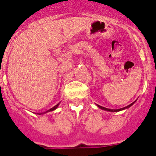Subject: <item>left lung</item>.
Segmentation results:
<instances>
[{
  "label": "left lung",
  "instance_id": "left-lung-1",
  "mask_svg": "<svg viewBox=\"0 0 156 156\" xmlns=\"http://www.w3.org/2000/svg\"><path fill=\"white\" fill-rule=\"evenodd\" d=\"M135 102V101H134ZM134 102H133V103H131L130 105H127V107H125V108H120V109H117V110H111V109H108V108H104V107H101V106H100V105H98V107H99V108H101V109H102V110H105V111H111V112H117V111H122V110H124V109H126V108H130V107L132 105H133L134 104Z\"/></svg>",
  "mask_w": 156,
  "mask_h": 156
}]
</instances>
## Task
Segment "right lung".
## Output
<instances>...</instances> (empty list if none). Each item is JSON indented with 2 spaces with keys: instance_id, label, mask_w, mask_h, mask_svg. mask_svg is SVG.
Segmentation results:
<instances>
[{
  "instance_id": "1",
  "label": "right lung",
  "mask_w": 156,
  "mask_h": 156,
  "mask_svg": "<svg viewBox=\"0 0 156 156\" xmlns=\"http://www.w3.org/2000/svg\"><path fill=\"white\" fill-rule=\"evenodd\" d=\"M58 105H59V104H57V105H55V107H53V108H51L50 110H48V111H47L46 112H49V111H54V110H55L56 108H57V107H58ZM43 113H38V114H43Z\"/></svg>"
}]
</instances>
